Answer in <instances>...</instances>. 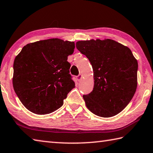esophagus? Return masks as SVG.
<instances>
[{"instance_id":"esophagus-1","label":"esophagus","mask_w":153,"mask_h":153,"mask_svg":"<svg viewBox=\"0 0 153 153\" xmlns=\"http://www.w3.org/2000/svg\"><path fill=\"white\" fill-rule=\"evenodd\" d=\"M77 79L79 80V81H80V80H81V79L83 78V75L81 74H79L78 76H77Z\"/></svg>"}]
</instances>
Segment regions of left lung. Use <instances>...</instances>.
Instances as JSON below:
<instances>
[{
	"label": "left lung",
	"mask_w": 153,
	"mask_h": 153,
	"mask_svg": "<svg viewBox=\"0 0 153 153\" xmlns=\"http://www.w3.org/2000/svg\"><path fill=\"white\" fill-rule=\"evenodd\" d=\"M76 48L90 60L94 72L93 90L83 96L86 107L100 117L118 114L137 88L138 62L131 50L110 39L79 41Z\"/></svg>",
	"instance_id": "1"
}]
</instances>
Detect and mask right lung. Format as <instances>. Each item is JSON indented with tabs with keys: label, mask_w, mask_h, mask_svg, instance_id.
<instances>
[{
	"label": "right lung",
	"mask_w": 153,
	"mask_h": 153,
	"mask_svg": "<svg viewBox=\"0 0 153 153\" xmlns=\"http://www.w3.org/2000/svg\"><path fill=\"white\" fill-rule=\"evenodd\" d=\"M75 43L58 38L24 46L13 63V85L21 103L36 114H48L63 104L75 88L68 57Z\"/></svg>",
	"instance_id": "add662e5"
}]
</instances>
